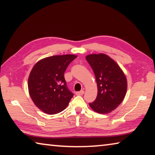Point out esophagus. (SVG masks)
Wrapping results in <instances>:
<instances>
[{
    "label": "esophagus",
    "instance_id": "1",
    "mask_svg": "<svg viewBox=\"0 0 155 155\" xmlns=\"http://www.w3.org/2000/svg\"><path fill=\"white\" fill-rule=\"evenodd\" d=\"M84 92H85V91H84L83 90H81L80 91H77V92H76V95L81 96V95H83V94H84Z\"/></svg>",
    "mask_w": 155,
    "mask_h": 155
}]
</instances>
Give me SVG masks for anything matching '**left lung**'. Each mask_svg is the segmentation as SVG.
Instances as JSON below:
<instances>
[{"mask_svg":"<svg viewBox=\"0 0 155 155\" xmlns=\"http://www.w3.org/2000/svg\"><path fill=\"white\" fill-rule=\"evenodd\" d=\"M85 59L92 68L98 87L96 98L90 106L98 114H109L124 98L127 90V77L119 65L106 54H88Z\"/></svg>","mask_w":155,"mask_h":155,"instance_id":"obj_1","label":"left lung"}]
</instances>
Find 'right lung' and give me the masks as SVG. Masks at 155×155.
I'll use <instances>...</instances> for the list:
<instances>
[{
	"label": "right lung",
	"instance_id": "obj_1",
	"mask_svg": "<svg viewBox=\"0 0 155 155\" xmlns=\"http://www.w3.org/2000/svg\"><path fill=\"white\" fill-rule=\"evenodd\" d=\"M75 54L54 55L41 59L34 65L28 79V93L35 105L49 115L66 108L73 97L68 90L64 72Z\"/></svg>",
	"mask_w": 155,
	"mask_h": 155
}]
</instances>
